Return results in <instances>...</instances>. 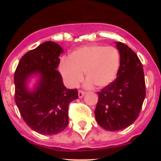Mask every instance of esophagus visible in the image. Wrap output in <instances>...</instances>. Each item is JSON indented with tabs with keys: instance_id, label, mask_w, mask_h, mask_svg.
I'll return each mask as SVG.
<instances>
[{
	"instance_id": "esophagus-1",
	"label": "esophagus",
	"mask_w": 161,
	"mask_h": 161,
	"mask_svg": "<svg viewBox=\"0 0 161 161\" xmlns=\"http://www.w3.org/2000/svg\"><path fill=\"white\" fill-rule=\"evenodd\" d=\"M85 94V92H84V91H82V90L78 91V96H79L80 98L83 97V96Z\"/></svg>"
}]
</instances>
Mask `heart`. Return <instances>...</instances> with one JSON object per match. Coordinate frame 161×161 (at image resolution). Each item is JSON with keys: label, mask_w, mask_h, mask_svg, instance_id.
Masks as SVG:
<instances>
[{"label": "heart", "mask_w": 161, "mask_h": 161, "mask_svg": "<svg viewBox=\"0 0 161 161\" xmlns=\"http://www.w3.org/2000/svg\"><path fill=\"white\" fill-rule=\"evenodd\" d=\"M119 64L120 55L115 47L89 45L77 48L69 59L61 61L59 71L69 87H76L85 72L88 85L103 88L114 80Z\"/></svg>", "instance_id": "1"}]
</instances>
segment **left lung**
<instances>
[{"label":"left lung","instance_id":"obj_1","mask_svg":"<svg viewBox=\"0 0 161 161\" xmlns=\"http://www.w3.org/2000/svg\"><path fill=\"white\" fill-rule=\"evenodd\" d=\"M115 43L120 55L117 78L98 92L94 112L98 124L109 131L131 125L139 117L146 96L143 65L139 57L126 44Z\"/></svg>","mask_w":161,"mask_h":161}]
</instances>
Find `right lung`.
<instances>
[{
  "label": "right lung",
  "mask_w": 161,
  "mask_h": 161,
  "mask_svg": "<svg viewBox=\"0 0 161 161\" xmlns=\"http://www.w3.org/2000/svg\"><path fill=\"white\" fill-rule=\"evenodd\" d=\"M63 48L47 41L26 52L14 73L15 102L21 116L32 130L52 136L63 131L68 124V106L78 98L77 89H68L58 72ZM38 78L31 91L28 83Z\"/></svg>",
  "instance_id": "1"
}]
</instances>
